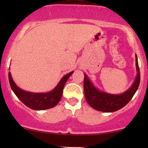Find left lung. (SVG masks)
Returning <instances> with one entry per match:
<instances>
[{"instance_id":"8db88e82","label":"left lung","mask_w":148,"mask_h":148,"mask_svg":"<svg viewBox=\"0 0 148 148\" xmlns=\"http://www.w3.org/2000/svg\"><path fill=\"white\" fill-rule=\"evenodd\" d=\"M136 67L137 75L132 86L123 93L118 95H113L99 90L88 79L87 75L84 74V94L88 104L97 111L107 113L116 111L126 106L138 90L140 84V70L136 55Z\"/></svg>"}]
</instances>
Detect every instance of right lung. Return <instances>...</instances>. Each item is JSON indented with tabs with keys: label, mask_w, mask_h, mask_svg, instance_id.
<instances>
[{
	"label": "right lung",
	"mask_w": 148,
	"mask_h": 148,
	"mask_svg": "<svg viewBox=\"0 0 148 148\" xmlns=\"http://www.w3.org/2000/svg\"><path fill=\"white\" fill-rule=\"evenodd\" d=\"M74 72H71L64 75L52 90L48 92H31L23 90L18 87L12 78L9 72V82L12 90L16 96L26 106L33 110H45L53 108L58 103L62 95V90L67 79Z\"/></svg>",
	"instance_id": "right-lung-1"
}]
</instances>
